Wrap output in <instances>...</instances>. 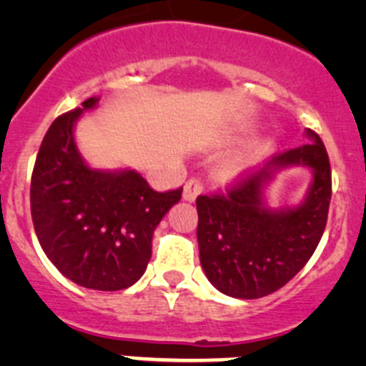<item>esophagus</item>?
Here are the masks:
<instances>
[{
	"label": "esophagus",
	"mask_w": 366,
	"mask_h": 366,
	"mask_svg": "<svg viewBox=\"0 0 366 366\" xmlns=\"http://www.w3.org/2000/svg\"><path fill=\"white\" fill-rule=\"evenodd\" d=\"M202 191H204V184H202L197 177H191V179L186 182V186H184V194H182L184 200L194 202Z\"/></svg>",
	"instance_id": "1"
}]
</instances>
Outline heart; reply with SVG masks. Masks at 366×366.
I'll return each mask as SVG.
<instances>
[{
    "instance_id": "obj_1",
    "label": "heart",
    "mask_w": 366,
    "mask_h": 366,
    "mask_svg": "<svg viewBox=\"0 0 366 366\" xmlns=\"http://www.w3.org/2000/svg\"><path fill=\"white\" fill-rule=\"evenodd\" d=\"M254 159V154H241V156L234 157V159L227 161L223 164V173L227 177H234L237 173L244 172L249 164H252Z\"/></svg>"
}]
</instances>
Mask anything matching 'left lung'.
<instances>
[{
    "mask_svg": "<svg viewBox=\"0 0 366 366\" xmlns=\"http://www.w3.org/2000/svg\"><path fill=\"white\" fill-rule=\"evenodd\" d=\"M312 143L285 150L227 193L197 198L198 248L209 282L237 299L269 296L289 283L319 246L331 200V166L317 132ZM306 165L314 180L297 207L271 209L263 189L280 169Z\"/></svg>",
    "mask_w": 366,
    "mask_h": 366,
    "instance_id": "left-lung-1",
    "label": "left lung"
}]
</instances>
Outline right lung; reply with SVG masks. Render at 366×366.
I'll list each match as a JSON object with an SVG mask.
<instances>
[{
	"mask_svg": "<svg viewBox=\"0 0 366 366\" xmlns=\"http://www.w3.org/2000/svg\"><path fill=\"white\" fill-rule=\"evenodd\" d=\"M97 102L86 99L51 124L33 166L29 204L35 234L54 267L84 289L113 292L143 276L154 230L182 187L157 193L134 169L90 168L74 142V125Z\"/></svg>",
	"mask_w": 366,
	"mask_h": 366,
	"instance_id": "obj_1",
	"label": "right lung"
}]
</instances>
